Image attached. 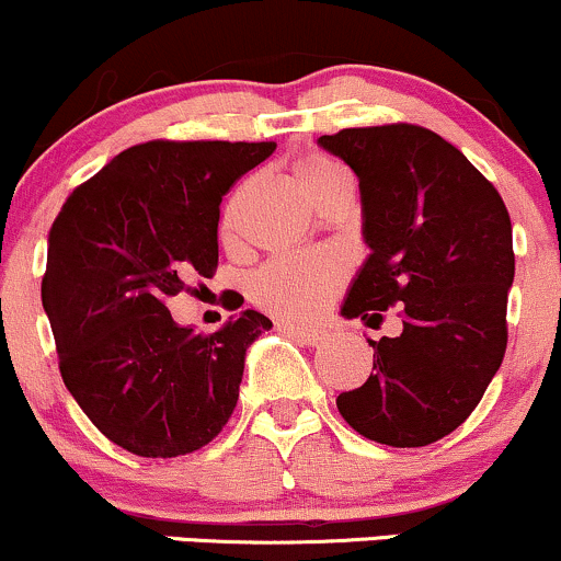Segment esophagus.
Segmentation results:
<instances>
[{
  "instance_id": "1",
  "label": "esophagus",
  "mask_w": 561,
  "mask_h": 561,
  "mask_svg": "<svg viewBox=\"0 0 561 561\" xmlns=\"http://www.w3.org/2000/svg\"><path fill=\"white\" fill-rule=\"evenodd\" d=\"M279 330L287 332L289 337L300 340V343H306V345H321L327 337H330L324 330H306V327H295V324H279Z\"/></svg>"
}]
</instances>
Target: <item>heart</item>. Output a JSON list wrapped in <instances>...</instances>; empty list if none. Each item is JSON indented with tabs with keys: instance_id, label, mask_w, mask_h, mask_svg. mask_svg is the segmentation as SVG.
<instances>
[{
	"instance_id": "b5f03b06",
	"label": "heart",
	"mask_w": 561,
	"mask_h": 561,
	"mask_svg": "<svg viewBox=\"0 0 561 561\" xmlns=\"http://www.w3.org/2000/svg\"><path fill=\"white\" fill-rule=\"evenodd\" d=\"M295 184L306 192L313 203L332 192L334 186L347 184L351 176L340 163L324 156H302L293 163ZM240 231V199H231L221 216L224 242H234ZM347 279V263L343 255L332 250L306 255H285L268 261L255 272L250 282V295L263 311L287 321H313L327 311L334 295Z\"/></svg>"
}]
</instances>
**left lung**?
Returning <instances> with one entry per match:
<instances>
[{
	"instance_id": "obj_1",
	"label": "left lung",
	"mask_w": 561,
	"mask_h": 561,
	"mask_svg": "<svg viewBox=\"0 0 561 561\" xmlns=\"http://www.w3.org/2000/svg\"><path fill=\"white\" fill-rule=\"evenodd\" d=\"M319 145L358 176L371 248L343 317L403 332L369 340L375 375L340 392L358 435L420 448L454 433L485 396L506 353L514 282L512 221L499 190L435 131L414 124L343 128Z\"/></svg>"
}]
</instances>
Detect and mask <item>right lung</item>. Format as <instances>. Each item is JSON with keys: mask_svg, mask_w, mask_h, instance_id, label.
<instances>
[{"mask_svg": "<svg viewBox=\"0 0 561 561\" xmlns=\"http://www.w3.org/2000/svg\"><path fill=\"white\" fill-rule=\"evenodd\" d=\"M276 141L152 139L70 192L49 229L42 302L70 396L107 440L145 459L208 446L240 398L244 351L272 330L244 311L179 327L169 300L218 268L221 199Z\"/></svg>", "mask_w": 561, "mask_h": 561, "instance_id": "obj_1", "label": "right lung"}]
</instances>
